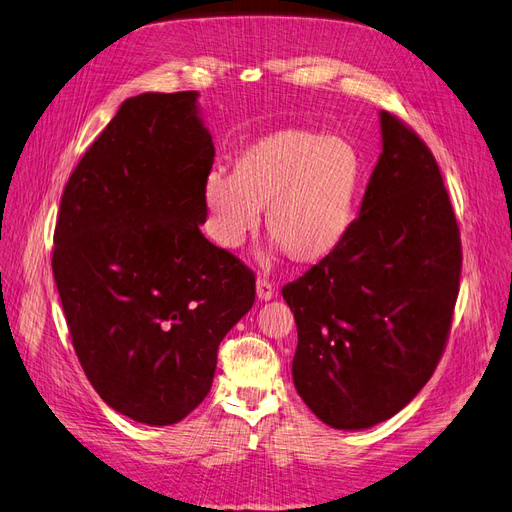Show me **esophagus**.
<instances>
[{
  "label": "esophagus",
  "mask_w": 512,
  "mask_h": 512,
  "mask_svg": "<svg viewBox=\"0 0 512 512\" xmlns=\"http://www.w3.org/2000/svg\"><path fill=\"white\" fill-rule=\"evenodd\" d=\"M256 294L260 301H269L275 297V284L269 282L267 277H258L256 280Z\"/></svg>",
  "instance_id": "esophagus-1"
}]
</instances>
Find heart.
<instances>
[{"instance_id":"heart-1","label":"heart","mask_w":512,"mask_h":512,"mask_svg":"<svg viewBox=\"0 0 512 512\" xmlns=\"http://www.w3.org/2000/svg\"><path fill=\"white\" fill-rule=\"evenodd\" d=\"M359 151L339 136L282 130L243 151L235 175L215 168L205 179L209 235L237 250L267 207V230L297 262L331 254L352 222L361 190Z\"/></svg>"}]
</instances>
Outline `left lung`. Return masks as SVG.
<instances>
[{
    "mask_svg": "<svg viewBox=\"0 0 512 512\" xmlns=\"http://www.w3.org/2000/svg\"><path fill=\"white\" fill-rule=\"evenodd\" d=\"M382 153L359 218L282 288L297 322V393L322 423L365 429L408 406L436 371L461 277L459 224L431 149L380 113Z\"/></svg>",
    "mask_w": 512,
    "mask_h": 512,
    "instance_id": "left-lung-1",
    "label": "left lung"
}]
</instances>
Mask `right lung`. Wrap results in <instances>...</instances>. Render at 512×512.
Returning a JSON list of instances; mask_svg holds the SVG:
<instances>
[{"label":"right lung","instance_id":"1","mask_svg":"<svg viewBox=\"0 0 512 512\" xmlns=\"http://www.w3.org/2000/svg\"><path fill=\"white\" fill-rule=\"evenodd\" d=\"M196 98L123 102L72 170L53 237L85 376L147 425L179 423L207 397L220 342L256 297L254 271L200 232L215 147Z\"/></svg>","mask_w":512,"mask_h":512}]
</instances>
